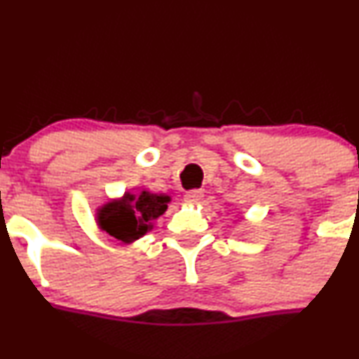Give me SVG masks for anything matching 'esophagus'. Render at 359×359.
<instances>
[{
  "label": "esophagus",
  "mask_w": 359,
  "mask_h": 359,
  "mask_svg": "<svg viewBox=\"0 0 359 359\" xmlns=\"http://www.w3.org/2000/svg\"><path fill=\"white\" fill-rule=\"evenodd\" d=\"M202 197H204V192L202 191H189L187 194H185V202H187V204H201V201H202Z\"/></svg>",
  "instance_id": "esophagus-1"
}]
</instances>
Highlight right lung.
I'll return each mask as SVG.
<instances>
[{"instance_id":"add662e5","label":"right lung","mask_w":359,"mask_h":359,"mask_svg":"<svg viewBox=\"0 0 359 359\" xmlns=\"http://www.w3.org/2000/svg\"><path fill=\"white\" fill-rule=\"evenodd\" d=\"M172 198L167 194H154L142 189L138 194L127 191L97 209L95 221L100 231L132 244L154 229V222L167 210Z\"/></svg>"}]
</instances>
